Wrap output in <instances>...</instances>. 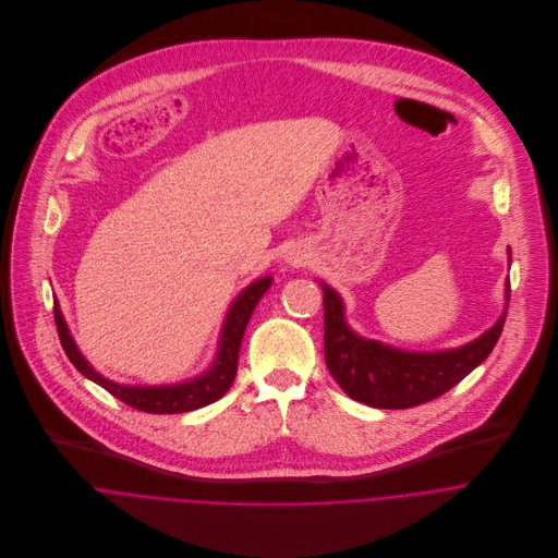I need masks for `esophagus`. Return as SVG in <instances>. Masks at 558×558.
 Segmentation results:
<instances>
[{"label": "esophagus", "instance_id": "34e87169", "mask_svg": "<svg viewBox=\"0 0 558 558\" xmlns=\"http://www.w3.org/2000/svg\"><path fill=\"white\" fill-rule=\"evenodd\" d=\"M288 264H290V266H303V264H307V253H305V251H292V253H288Z\"/></svg>", "mask_w": 558, "mask_h": 558}]
</instances>
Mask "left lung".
Segmentation results:
<instances>
[{
    "label": "left lung",
    "mask_w": 558,
    "mask_h": 558,
    "mask_svg": "<svg viewBox=\"0 0 558 558\" xmlns=\"http://www.w3.org/2000/svg\"><path fill=\"white\" fill-rule=\"evenodd\" d=\"M324 356L345 396L372 408L401 410L440 398L494 350L507 312L475 341L442 352H405L359 337L343 318L339 294L324 286ZM509 310V281H507Z\"/></svg>",
    "instance_id": "1"
}]
</instances>
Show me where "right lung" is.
<instances>
[{"label":"right lung","mask_w":558,"mask_h":558,"mask_svg":"<svg viewBox=\"0 0 558 558\" xmlns=\"http://www.w3.org/2000/svg\"><path fill=\"white\" fill-rule=\"evenodd\" d=\"M270 283H272L270 277L253 281L248 288L242 290V294H239V299L232 303V307L228 312V318L223 322L219 352H217V359L213 361V367L195 380L180 383V385H169V387H126V385H118V383H111V380L102 378L81 356L80 348L71 337V330L64 322L58 301H53V318H56L58 335H60V341H62V348H64L66 356L71 359V363L80 369L85 378L100 385L113 398L124 401L126 405H131L135 410L150 412V414H180V412L204 408V405L223 398L230 391V387L236 378V369H239L240 343H242L244 328L248 324V318H251L255 305L259 303V299L270 288Z\"/></svg>","instance_id":"right-lung-1"}]
</instances>
